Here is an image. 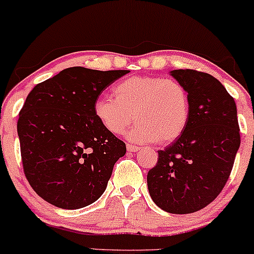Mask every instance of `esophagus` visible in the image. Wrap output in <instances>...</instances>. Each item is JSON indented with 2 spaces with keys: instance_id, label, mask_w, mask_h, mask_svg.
<instances>
[{
  "instance_id": "esophagus-1",
  "label": "esophagus",
  "mask_w": 254,
  "mask_h": 254,
  "mask_svg": "<svg viewBox=\"0 0 254 254\" xmlns=\"http://www.w3.org/2000/svg\"><path fill=\"white\" fill-rule=\"evenodd\" d=\"M138 146H134V145H130V144H127V151H129V152H136V151H139Z\"/></svg>"
}]
</instances>
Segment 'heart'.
<instances>
[{"mask_svg": "<svg viewBox=\"0 0 254 254\" xmlns=\"http://www.w3.org/2000/svg\"><path fill=\"white\" fill-rule=\"evenodd\" d=\"M113 96L101 97L93 104L96 120L113 135L122 134L134 120L128 140L165 145L176 140L189 124V93L175 79L130 76L113 87Z\"/></svg>", "mask_w": 254, "mask_h": 254, "instance_id": "obj_1", "label": "heart"}]
</instances>
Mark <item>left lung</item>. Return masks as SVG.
<instances>
[{"instance_id":"8db88e82","label":"left lung","mask_w":254,"mask_h":254,"mask_svg":"<svg viewBox=\"0 0 254 254\" xmlns=\"http://www.w3.org/2000/svg\"><path fill=\"white\" fill-rule=\"evenodd\" d=\"M190 97V120L184 133L158 151L147 173L153 203L164 211L184 215L199 211L226 186L240 147L234 98L217 79L193 69H174Z\"/></svg>"}]
</instances>
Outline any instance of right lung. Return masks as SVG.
Masks as SVG:
<instances>
[{"mask_svg": "<svg viewBox=\"0 0 254 254\" xmlns=\"http://www.w3.org/2000/svg\"><path fill=\"white\" fill-rule=\"evenodd\" d=\"M127 73L70 67L28 93L18 120L20 150L28 184L45 201L75 210L104 193L126 144L99 125L93 104Z\"/></svg>", "mask_w": 254, "mask_h": 254, "instance_id": "add662e5", "label": "right lung"}]
</instances>
